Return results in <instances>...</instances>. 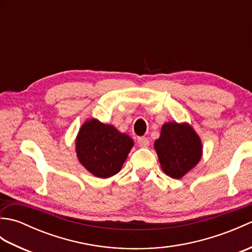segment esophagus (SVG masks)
<instances>
[{
	"mask_svg": "<svg viewBox=\"0 0 252 252\" xmlns=\"http://www.w3.org/2000/svg\"><path fill=\"white\" fill-rule=\"evenodd\" d=\"M137 143L141 147H147L149 146V140L147 137H138L137 138Z\"/></svg>",
	"mask_w": 252,
	"mask_h": 252,
	"instance_id": "obj_1",
	"label": "esophagus"
}]
</instances>
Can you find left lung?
Instances as JSON below:
<instances>
[{
  "label": "left lung",
  "mask_w": 252,
  "mask_h": 252,
  "mask_svg": "<svg viewBox=\"0 0 252 252\" xmlns=\"http://www.w3.org/2000/svg\"><path fill=\"white\" fill-rule=\"evenodd\" d=\"M154 146L163 172L173 179L183 178L202 155L200 138L189 123H164Z\"/></svg>",
  "instance_id": "1"
}]
</instances>
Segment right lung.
<instances>
[{
    "label": "right lung",
    "instance_id": "add662e5",
    "mask_svg": "<svg viewBox=\"0 0 252 252\" xmlns=\"http://www.w3.org/2000/svg\"><path fill=\"white\" fill-rule=\"evenodd\" d=\"M133 144L129 135L120 133L114 126L90 119L77 135V157L90 173L107 179L121 170Z\"/></svg>",
    "mask_w": 252,
    "mask_h": 252
}]
</instances>
